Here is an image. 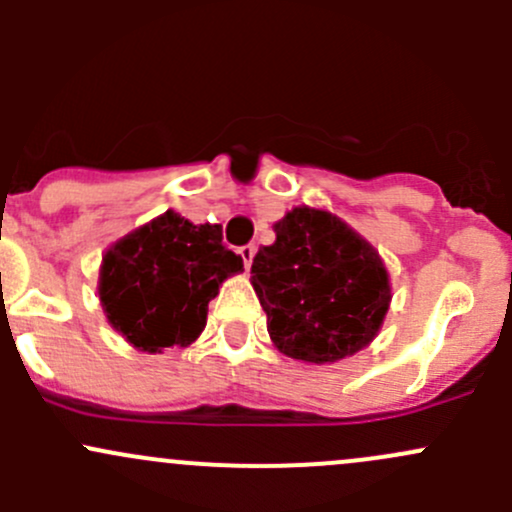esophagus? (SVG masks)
Returning a JSON list of instances; mask_svg holds the SVG:
<instances>
[{
	"mask_svg": "<svg viewBox=\"0 0 512 512\" xmlns=\"http://www.w3.org/2000/svg\"><path fill=\"white\" fill-rule=\"evenodd\" d=\"M255 250L257 247L255 245H242L240 250V257H242V262H245V270H250V265H252V260H255Z\"/></svg>",
	"mask_w": 512,
	"mask_h": 512,
	"instance_id": "obj_1",
	"label": "esophagus"
}]
</instances>
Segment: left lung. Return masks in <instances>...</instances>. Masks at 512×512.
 <instances>
[{"label":"left lung","mask_w":512,"mask_h":512,"mask_svg":"<svg viewBox=\"0 0 512 512\" xmlns=\"http://www.w3.org/2000/svg\"><path fill=\"white\" fill-rule=\"evenodd\" d=\"M275 235L250 270L275 347L309 364L369 347L391 302L379 252L337 215L307 205L275 223Z\"/></svg>","instance_id":"8db88e82"}]
</instances>
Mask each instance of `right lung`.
I'll return each mask as SVG.
<instances>
[{"mask_svg": "<svg viewBox=\"0 0 512 512\" xmlns=\"http://www.w3.org/2000/svg\"><path fill=\"white\" fill-rule=\"evenodd\" d=\"M242 257L223 245L220 225L158 215L108 247L98 299L111 327L138 352L188 347L205 329L208 302Z\"/></svg>", "mask_w": 512, "mask_h": 512, "instance_id": "1", "label": "right lung"}]
</instances>
